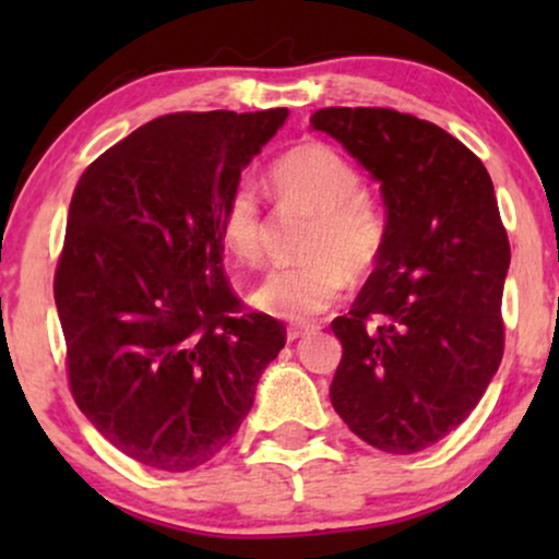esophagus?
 <instances>
[{
    "instance_id": "34e87169",
    "label": "esophagus",
    "mask_w": 559,
    "mask_h": 559,
    "mask_svg": "<svg viewBox=\"0 0 559 559\" xmlns=\"http://www.w3.org/2000/svg\"><path fill=\"white\" fill-rule=\"evenodd\" d=\"M312 331H316V325H289V328H287V341L293 343V341L302 338V335H308V333H312Z\"/></svg>"
}]
</instances>
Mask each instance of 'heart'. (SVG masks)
Masks as SVG:
<instances>
[{
	"label": "heart",
	"instance_id": "1",
	"mask_svg": "<svg viewBox=\"0 0 559 559\" xmlns=\"http://www.w3.org/2000/svg\"><path fill=\"white\" fill-rule=\"evenodd\" d=\"M272 186L287 205L312 213L300 257L308 262L272 272L251 302L266 316L302 323L338 300L348 277H366L377 264L384 224L361 195V175L346 157L320 142L289 150L272 167ZM264 216L257 188L236 182L221 209V239L236 262L262 264Z\"/></svg>",
	"mask_w": 559,
	"mask_h": 559
}]
</instances>
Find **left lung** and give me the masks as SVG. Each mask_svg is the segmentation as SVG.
<instances>
[{
	"mask_svg": "<svg viewBox=\"0 0 559 559\" xmlns=\"http://www.w3.org/2000/svg\"><path fill=\"white\" fill-rule=\"evenodd\" d=\"M310 129L379 182L386 213L377 266L331 325L343 346L331 402L369 445L419 453L471 415L503 356L511 254L491 175L445 129L394 109L331 106Z\"/></svg>",
	"mask_w": 559,
	"mask_h": 559,
	"instance_id": "1",
	"label": "left lung"
}]
</instances>
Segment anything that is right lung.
Instances as JSON below:
<instances>
[{
	"label": "right lung",
	"mask_w": 559,
	"mask_h": 559,
	"mask_svg": "<svg viewBox=\"0 0 559 559\" xmlns=\"http://www.w3.org/2000/svg\"><path fill=\"white\" fill-rule=\"evenodd\" d=\"M287 109L152 119L73 190L56 308L73 400L136 463L186 473L239 430L285 328L239 316L221 209Z\"/></svg>",
	"instance_id": "right-lung-1"
}]
</instances>
